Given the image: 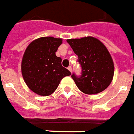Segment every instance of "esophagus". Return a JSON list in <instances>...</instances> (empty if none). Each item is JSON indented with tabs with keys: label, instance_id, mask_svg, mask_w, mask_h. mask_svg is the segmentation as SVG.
<instances>
[{
	"label": "esophagus",
	"instance_id": "34e87169",
	"mask_svg": "<svg viewBox=\"0 0 134 134\" xmlns=\"http://www.w3.org/2000/svg\"><path fill=\"white\" fill-rule=\"evenodd\" d=\"M68 70H69V71H70V72H72V68L71 66H70V67H68Z\"/></svg>",
	"mask_w": 134,
	"mask_h": 134
}]
</instances>
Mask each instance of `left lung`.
<instances>
[{"label":"left lung","mask_w":134,"mask_h":134,"mask_svg":"<svg viewBox=\"0 0 134 134\" xmlns=\"http://www.w3.org/2000/svg\"><path fill=\"white\" fill-rule=\"evenodd\" d=\"M70 44L82 67L80 77L72 78L80 91L87 94L100 93L107 88L113 80L114 66L111 54L105 45L93 37L69 39Z\"/></svg>","instance_id":"obj_1"}]
</instances>
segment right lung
I'll use <instances>...</instances> for the list:
<instances>
[{"label": "right lung", "instance_id": "right-lung-1", "mask_svg": "<svg viewBox=\"0 0 134 134\" xmlns=\"http://www.w3.org/2000/svg\"><path fill=\"white\" fill-rule=\"evenodd\" d=\"M62 43L61 38L42 37L33 40L25 51L22 75L27 86L37 94H52L62 78L71 75L62 66L61 57L55 54Z\"/></svg>", "mask_w": 134, "mask_h": 134}]
</instances>
